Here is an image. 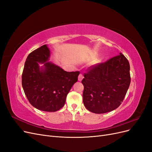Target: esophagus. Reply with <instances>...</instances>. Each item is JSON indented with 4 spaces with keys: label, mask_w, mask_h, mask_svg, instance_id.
Returning <instances> with one entry per match:
<instances>
[{
    "label": "esophagus",
    "mask_w": 152,
    "mask_h": 152,
    "mask_svg": "<svg viewBox=\"0 0 152 152\" xmlns=\"http://www.w3.org/2000/svg\"><path fill=\"white\" fill-rule=\"evenodd\" d=\"M83 78H84L83 75L81 74V73H80V74L79 75V81H81L82 79H83Z\"/></svg>",
    "instance_id": "obj_1"
}]
</instances>
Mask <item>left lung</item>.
<instances>
[{"label": "left lung", "mask_w": 152, "mask_h": 152, "mask_svg": "<svg viewBox=\"0 0 152 152\" xmlns=\"http://www.w3.org/2000/svg\"><path fill=\"white\" fill-rule=\"evenodd\" d=\"M82 80L83 102L89 111L104 113L117 108L131 83L130 65L122 53L89 67Z\"/></svg>", "instance_id": "obj_1"}]
</instances>
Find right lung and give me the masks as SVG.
<instances>
[{"label": "right lung", "instance_id": "obj_1", "mask_svg": "<svg viewBox=\"0 0 152 152\" xmlns=\"http://www.w3.org/2000/svg\"><path fill=\"white\" fill-rule=\"evenodd\" d=\"M47 45L34 50L27 57L22 73V86L30 103L37 109L53 112L65 103L68 93L78 80L79 72H66L48 61ZM39 63H44L40 68Z\"/></svg>", "mask_w": 152, "mask_h": 152}]
</instances>
